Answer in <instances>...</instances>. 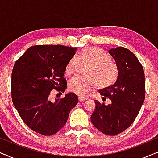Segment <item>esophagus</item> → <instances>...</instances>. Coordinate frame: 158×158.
Segmentation results:
<instances>
[{
	"label": "esophagus",
	"mask_w": 158,
	"mask_h": 158,
	"mask_svg": "<svg viewBox=\"0 0 158 158\" xmlns=\"http://www.w3.org/2000/svg\"><path fill=\"white\" fill-rule=\"evenodd\" d=\"M86 100H87V98H84L82 96H79V102H83V101H85Z\"/></svg>",
	"instance_id": "1"
}]
</instances>
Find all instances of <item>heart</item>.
<instances>
[{"mask_svg":"<svg viewBox=\"0 0 158 158\" xmlns=\"http://www.w3.org/2000/svg\"><path fill=\"white\" fill-rule=\"evenodd\" d=\"M78 60L81 63H88L85 70L86 75L71 78L69 83L71 91L84 95L94 85L100 89L107 87L116 79V66L106 52L100 48H87L77 57L71 58L66 65V74L70 75L74 72Z\"/></svg>","mask_w":158,"mask_h":158,"instance_id":"b5f03b06","label":"heart"}]
</instances>
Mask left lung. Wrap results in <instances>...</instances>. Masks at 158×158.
Here are the masks:
<instances>
[{
    "label": "left lung",
    "mask_w": 158,
    "mask_h": 158,
    "mask_svg": "<svg viewBox=\"0 0 158 158\" xmlns=\"http://www.w3.org/2000/svg\"><path fill=\"white\" fill-rule=\"evenodd\" d=\"M108 52L116 64L117 80L99 92L111 103L106 106L94 100L91 121L102 133L115 136L128 129L139 114L145 98L144 73L138 58L129 50L118 47Z\"/></svg>",
    "instance_id": "8db88e82"
}]
</instances>
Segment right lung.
<instances>
[{"label": "right lung", "instance_id": "right-lung-1", "mask_svg": "<svg viewBox=\"0 0 158 158\" xmlns=\"http://www.w3.org/2000/svg\"><path fill=\"white\" fill-rule=\"evenodd\" d=\"M76 48L64 45L30 47L14 64L11 74L14 106L27 127L45 136H51L66 124L71 109L78 103L73 92L64 98L50 100L51 90L64 92L66 65Z\"/></svg>", "mask_w": 158, "mask_h": 158}]
</instances>
